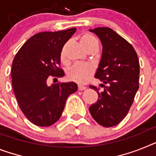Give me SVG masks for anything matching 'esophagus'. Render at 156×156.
I'll return each mask as SVG.
<instances>
[{"mask_svg": "<svg viewBox=\"0 0 156 156\" xmlns=\"http://www.w3.org/2000/svg\"><path fill=\"white\" fill-rule=\"evenodd\" d=\"M78 90H80V91H82V90H86V86H82V85H78Z\"/></svg>", "mask_w": 156, "mask_h": 156, "instance_id": "esophagus-1", "label": "esophagus"}]
</instances>
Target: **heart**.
I'll return each mask as SVG.
<instances>
[{"label": "heart", "mask_w": 156, "mask_h": 156, "mask_svg": "<svg viewBox=\"0 0 156 156\" xmlns=\"http://www.w3.org/2000/svg\"><path fill=\"white\" fill-rule=\"evenodd\" d=\"M80 42L82 45L88 51L94 46H98V40L96 38L90 34H83L80 38ZM65 51L66 46L64 47L61 52V59L65 60ZM94 68L90 65H74L70 67L67 71V77L70 80L78 83H86L90 80L94 74Z\"/></svg>", "instance_id": "1"}]
</instances>
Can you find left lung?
I'll list each match as a JSON object with an SVG mask.
<instances>
[{"instance_id":"8db88e82","label":"left lung","mask_w":156,"mask_h":156,"mask_svg":"<svg viewBox=\"0 0 156 156\" xmlns=\"http://www.w3.org/2000/svg\"><path fill=\"white\" fill-rule=\"evenodd\" d=\"M96 34L102 44V55L95 78L103 84L102 92L90 86L98 94L90 112L99 125H118L129 112L139 89L140 63L133 47L109 27L89 30Z\"/></svg>"}]
</instances>
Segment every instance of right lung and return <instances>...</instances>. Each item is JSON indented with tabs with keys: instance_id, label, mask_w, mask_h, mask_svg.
I'll return each mask as SVG.
<instances>
[{
	"instance_id": "add662e5",
	"label": "right lung",
	"mask_w": 156,
	"mask_h": 156,
	"mask_svg": "<svg viewBox=\"0 0 156 156\" xmlns=\"http://www.w3.org/2000/svg\"><path fill=\"white\" fill-rule=\"evenodd\" d=\"M75 27L34 35L16 55L12 66V83L16 98L24 116L34 125H52L60 118L66 99L78 90L75 82L48 86L50 77L61 78L58 67L64 44Z\"/></svg>"
}]
</instances>
